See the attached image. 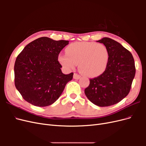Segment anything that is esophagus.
<instances>
[{"label": "esophagus", "instance_id": "esophagus-1", "mask_svg": "<svg viewBox=\"0 0 146 146\" xmlns=\"http://www.w3.org/2000/svg\"><path fill=\"white\" fill-rule=\"evenodd\" d=\"M81 77V76H80V75L77 74V73H74V79H76V80H78V79H79Z\"/></svg>", "mask_w": 146, "mask_h": 146}]
</instances>
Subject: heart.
Instances as JSON below:
<instances>
[{
  "mask_svg": "<svg viewBox=\"0 0 146 146\" xmlns=\"http://www.w3.org/2000/svg\"><path fill=\"white\" fill-rule=\"evenodd\" d=\"M66 53L58 56L61 64L66 69H73L78 64L80 71L88 77L99 76L108 67L109 52L102 44L76 42L66 47Z\"/></svg>",
  "mask_w": 146,
  "mask_h": 146,
  "instance_id": "b5f03b06",
  "label": "heart"
}]
</instances>
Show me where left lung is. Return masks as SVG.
<instances>
[{"mask_svg":"<svg viewBox=\"0 0 146 146\" xmlns=\"http://www.w3.org/2000/svg\"><path fill=\"white\" fill-rule=\"evenodd\" d=\"M97 42L107 48L109 63L102 74L90 79V85L85 93L92 104L108 107L119 102L129 94L136 72L135 61L129 50L111 38H104Z\"/></svg>","mask_w":146,"mask_h":146,"instance_id":"obj_1","label":"left lung"}]
</instances>
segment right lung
Returning <instances> with one entry per match:
<instances>
[{
  "instance_id": "obj_1",
  "label": "right lung",
  "mask_w": 146,
  "mask_h": 146,
  "mask_svg": "<svg viewBox=\"0 0 146 146\" xmlns=\"http://www.w3.org/2000/svg\"><path fill=\"white\" fill-rule=\"evenodd\" d=\"M68 41H55L47 37L35 39L17 56L15 84L23 99L36 107H46L58 99L74 73L64 74L58 61Z\"/></svg>"
}]
</instances>
